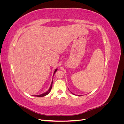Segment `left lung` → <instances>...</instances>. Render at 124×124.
Here are the masks:
<instances>
[{"label": "left lung", "mask_w": 124, "mask_h": 124, "mask_svg": "<svg viewBox=\"0 0 124 124\" xmlns=\"http://www.w3.org/2000/svg\"><path fill=\"white\" fill-rule=\"evenodd\" d=\"M71 93H72V94H73V95H75V94H74V93H72V92H71ZM77 96H81V95H77Z\"/></svg>", "instance_id": "1"}]
</instances>
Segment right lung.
Segmentation results:
<instances>
[{"instance_id":"obj_1","label":"right lung","mask_w":124,"mask_h":124,"mask_svg":"<svg viewBox=\"0 0 124 124\" xmlns=\"http://www.w3.org/2000/svg\"><path fill=\"white\" fill-rule=\"evenodd\" d=\"M57 71V69H56L54 71V74H53V76L54 75V74L55 73V72H56V71ZM53 80H52V83H51V86L49 88V89H48V91L46 92H45L44 93H42V94L41 95H35V96H37V97H44L45 96H46L47 95H48V93H49L51 91V89H52V84H53Z\"/></svg>"}]
</instances>
